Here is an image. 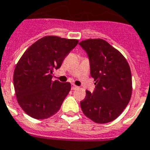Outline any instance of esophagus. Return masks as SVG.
<instances>
[{"mask_svg":"<svg viewBox=\"0 0 150 150\" xmlns=\"http://www.w3.org/2000/svg\"><path fill=\"white\" fill-rule=\"evenodd\" d=\"M78 88V86H75V84H72V85H71V89H72V90H75V89H77Z\"/></svg>","mask_w":150,"mask_h":150,"instance_id":"1","label":"esophagus"}]
</instances>
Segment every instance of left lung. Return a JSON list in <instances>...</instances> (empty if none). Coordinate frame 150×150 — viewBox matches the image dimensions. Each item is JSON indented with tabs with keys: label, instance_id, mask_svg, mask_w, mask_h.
<instances>
[{
	"label": "left lung",
	"instance_id": "left-lung-1",
	"mask_svg": "<svg viewBox=\"0 0 150 150\" xmlns=\"http://www.w3.org/2000/svg\"><path fill=\"white\" fill-rule=\"evenodd\" d=\"M79 45L90 59V75L95 81L93 93L86 91L80 102L83 112L97 123L113 121L131 100L132 78L128 62L120 51L100 39H86Z\"/></svg>",
	"mask_w": 150,
	"mask_h": 150
}]
</instances>
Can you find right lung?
I'll return each mask as SVG.
<instances>
[{"mask_svg":"<svg viewBox=\"0 0 150 150\" xmlns=\"http://www.w3.org/2000/svg\"><path fill=\"white\" fill-rule=\"evenodd\" d=\"M77 39L45 36L31 45L15 67L16 100L28 116L44 120L59 111L71 90L70 83L52 81V72L77 45Z\"/></svg>","mask_w":150,"mask_h":150,"instance_id":"1","label":"right lung"}]
</instances>
